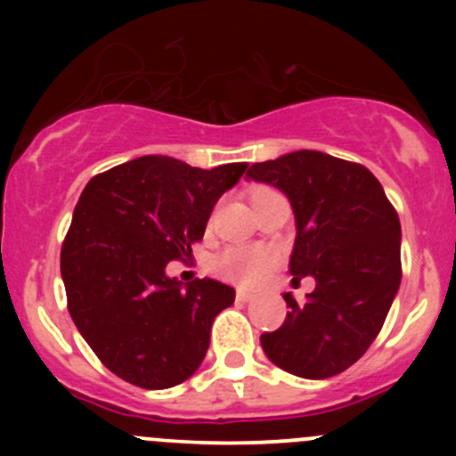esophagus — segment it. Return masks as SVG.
<instances>
[{
	"instance_id": "34e87169",
	"label": "esophagus",
	"mask_w": 456,
	"mask_h": 456,
	"mask_svg": "<svg viewBox=\"0 0 456 456\" xmlns=\"http://www.w3.org/2000/svg\"><path fill=\"white\" fill-rule=\"evenodd\" d=\"M254 293H251V291H245V289H238V291H236V300L238 302H249V300H254Z\"/></svg>"
}]
</instances>
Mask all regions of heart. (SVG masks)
Returning <instances> with one entry per match:
<instances>
[{
    "mask_svg": "<svg viewBox=\"0 0 456 456\" xmlns=\"http://www.w3.org/2000/svg\"><path fill=\"white\" fill-rule=\"evenodd\" d=\"M269 194H273V190L260 187L251 194V202L265 199ZM275 262H278V256L269 247L232 245L214 257L211 266H214L216 273L232 280V282L242 284V287H254V284L266 278V273L273 269Z\"/></svg>",
    "mask_w": 456,
    "mask_h": 456,
    "instance_id": "1",
    "label": "heart"
}]
</instances>
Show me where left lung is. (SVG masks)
Wrapping results in <instances>:
<instances>
[{
    "mask_svg": "<svg viewBox=\"0 0 456 456\" xmlns=\"http://www.w3.org/2000/svg\"><path fill=\"white\" fill-rule=\"evenodd\" d=\"M251 181L287 194L296 214L293 282L315 278L302 305L273 333H262L266 357L291 375L326 379L355 364L384 326L402 282V224L384 187L360 163L315 150L254 163Z\"/></svg>",
    "mask_w": 456,
    "mask_h": 456,
    "instance_id": "8db88e82",
    "label": "left lung"
}]
</instances>
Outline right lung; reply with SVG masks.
<instances>
[{
	"mask_svg": "<svg viewBox=\"0 0 456 456\" xmlns=\"http://www.w3.org/2000/svg\"><path fill=\"white\" fill-rule=\"evenodd\" d=\"M245 169L141 156L86 185L61 247V278L72 322L117 377L163 390L199 370L211 322L236 291L211 278L183 289L165 266L191 254L214 205Z\"/></svg>",
	"mask_w": 456,
	"mask_h": 456,
	"instance_id": "right-lung-1",
	"label": "right lung"
}]
</instances>
